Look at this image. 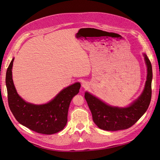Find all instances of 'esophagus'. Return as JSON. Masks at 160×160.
I'll list each match as a JSON object with an SVG mask.
<instances>
[{"label": "esophagus", "instance_id": "34e87169", "mask_svg": "<svg viewBox=\"0 0 160 160\" xmlns=\"http://www.w3.org/2000/svg\"><path fill=\"white\" fill-rule=\"evenodd\" d=\"M82 86L83 88H87L89 86L88 82H86V81L82 82Z\"/></svg>", "mask_w": 160, "mask_h": 160}]
</instances>
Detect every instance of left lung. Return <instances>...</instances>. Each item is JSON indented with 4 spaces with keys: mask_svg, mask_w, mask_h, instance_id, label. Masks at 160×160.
I'll use <instances>...</instances> for the list:
<instances>
[{
    "mask_svg": "<svg viewBox=\"0 0 160 160\" xmlns=\"http://www.w3.org/2000/svg\"><path fill=\"white\" fill-rule=\"evenodd\" d=\"M147 67V81L141 95L126 107H113L97 97L86 92L85 99L91 110L94 123L97 127L106 131L126 129L134 125L147 110L152 97V68L150 61L143 53Z\"/></svg>",
    "mask_w": 160,
    "mask_h": 160,
    "instance_id": "left-lung-1",
    "label": "left lung"
}]
</instances>
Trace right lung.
<instances>
[{
    "mask_svg": "<svg viewBox=\"0 0 160 160\" xmlns=\"http://www.w3.org/2000/svg\"><path fill=\"white\" fill-rule=\"evenodd\" d=\"M14 58L7 69L6 85L8 105L17 121L23 126L38 133L52 135L63 130L67 123L68 110L73 97L77 95L80 83L62 89L54 98L46 104L34 105L26 102L16 89L12 80V66Z\"/></svg>",
    "mask_w": 160,
    "mask_h": 160,
    "instance_id": "obj_1",
    "label": "right lung"
}]
</instances>
